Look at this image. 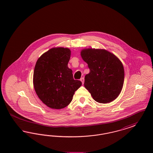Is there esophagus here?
Listing matches in <instances>:
<instances>
[{
	"label": "esophagus",
	"instance_id": "1",
	"mask_svg": "<svg viewBox=\"0 0 153 153\" xmlns=\"http://www.w3.org/2000/svg\"><path fill=\"white\" fill-rule=\"evenodd\" d=\"M80 81L82 82V84H84V77H82V78H81Z\"/></svg>",
	"mask_w": 153,
	"mask_h": 153
}]
</instances>
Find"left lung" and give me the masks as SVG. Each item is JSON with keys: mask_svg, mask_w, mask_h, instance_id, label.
<instances>
[{"mask_svg": "<svg viewBox=\"0 0 153 153\" xmlns=\"http://www.w3.org/2000/svg\"><path fill=\"white\" fill-rule=\"evenodd\" d=\"M81 56L90 69L85 76L84 87L93 99L100 103L114 100L123 85L124 72L121 61L104 49H84Z\"/></svg>", "mask_w": 153, "mask_h": 153, "instance_id": "1", "label": "left lung"}]
</instances>
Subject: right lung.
Instances as JSON below:
<instances>
[{
  "label": "right lung",
  "mask_w": 153,
  "mask_h": 153,
  "mask_svg": "<svg viewBox=\"0 0 153 153\" xmlns=\"http://www.w3.org/2000/svg\"><path fill=\"white\" fill-rule=\"evenodd\" d=\"M71 51L52 48L38 59L33 83L36 95L48 107L61 109L72 102L74 92L81 87L80 80H74L68 66Z\"/></svg>",
  "instance_id": "right-lung-1"
}]
</instances>
